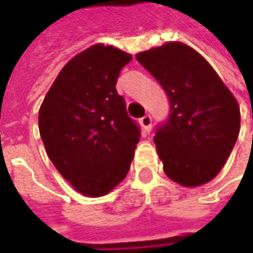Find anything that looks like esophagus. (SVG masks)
<instances>
[{"label":"esophagus","instance_id":"34e87169","mask_svg":"<svg viewBox=\"0 0 253 253\" xmlns=\"http://www.w3.org/2000/svg\"><path fill=\"white\" fill-rule=\"evenodd\" d=\"M139 122H141L142 128L145 129V132H151V129H152V117L149 115V114H146L145 117H142L141 120H139Z\"/></svg>","mask_w":253,"mask_h":253}]
</instances>
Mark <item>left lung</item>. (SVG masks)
<instances>
[{"label":"left lung","instance_id":"8db88e82","mask_svg":"<svg viewBox=\"0 0 253 253\" xmlns=\"http://www.w3.org/2000/svg\"><path fill=\"white\" fill-rule=\"evenodd\" d=\"M169 98V117L153 141L168 177L186 187L214 179L239 133V105L209 62L170 42L136 54Z\"/></svg>","mask_w":253,"mask_h":253}]
</instances>
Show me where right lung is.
Returning <instances> with one entry per match:
<instances>
[{"label": "right lung", "instance_id": "right-lung-1", "mask_svg": "<svg viewBox=\"0 0 253 253\" xmlns=\"http://www.w3.org/2000/svg\"><path fill=\"white\" fill-rule=\"evenodd\" d=\"M131 54L94 44L56 77L39 110V132L49 159L88 197L110 193L125 179L141 136L126 112L117 80Z\"/></svg>", "mask_w": 253, "mask_h": 253}]
</instances>
